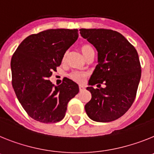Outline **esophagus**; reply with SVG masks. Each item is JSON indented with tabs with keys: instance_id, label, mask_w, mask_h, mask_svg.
Listing matches in <instances>:
<instances>
[{
	"instance_id": "34e87169",
	"label": "esophagus",
	"mask_w": 154,
	"mask_h": 154,
	"mask_svg": "<svg viewBox=\"0 0 154 154\" xmlns=\"http://www.w3.org/2000/svg\"><path fill=\"white\" fill-rule=\"evenodd\" d=\"M79 90H80V91H83L85 90V88L84 86H82V85H80L79 86Z\"/></svg>"
}]
</instances>
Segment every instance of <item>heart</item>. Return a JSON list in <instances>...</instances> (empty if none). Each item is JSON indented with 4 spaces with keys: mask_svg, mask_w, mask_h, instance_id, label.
I'll use <instances>...</instances> for the list:
<instances>
[{
    "mask_svg": "<svg viewBox=\"0 0 154 154\" xmlns=\"http://www.w3.org/2000/svg\"><path fill=\"white\" fill-rule=\"evenodd\" d=\"M81 50L85 57H86L91 52L94 51L93 47H92L90 44L88 43L83 44L81 46ZM66 56H67V53H64L63 57V60H66ZM87 76H88V73H85V72L75 70V71H73L69 73V77H70V79H72L73 81H75V82L82 83L84 82V81H85V78L87 77Z\"/></svg>",
    "mask_w": 154,
    "mask_h": 154,
    "instance_id": "heart-1",
    "label": "heart"
}]
</instances>
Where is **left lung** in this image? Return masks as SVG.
<instances>
[{
	"label": "left lung",
	"instance_id": "8db88e82",
	"mask_svg": "<svg viewBox=\"0 0 154 154\" xmlns=\"http://www.w3.org/2000/svg\"><path fill=\"white\" fill-rule=\"evenodd\" d=\"M83 38L97 50L98 64L88 87L91 99L85 105L91 119L109 122L123 116L134 102L141 77V66L136 49L122 34L105 29H81Z\"/></svg>",
	"mask_w": 154,
	"mask_h": 154
}]
</instances>
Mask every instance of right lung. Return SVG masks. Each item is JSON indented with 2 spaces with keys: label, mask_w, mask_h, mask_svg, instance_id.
<instances>
[{
  "label": "right lung",
  "mask_w": 154,
  "mask_h": 154,
  "mask_svg": "<svg viewBox=\"0 0 154 154\" xmlns=\"http://www.w3.org/2000/svg\"><path fill=\"white\" fill-rule=\"evenodd\" d=\"M77 38V29H48L30 35L13 54L12 87L21 106L33 119L43 123L61 121L68 102L78 94V85L67 77L57 87L49 80Z\"/></svg>",
  "instance_id": "obj_1"
}]
</instances>
